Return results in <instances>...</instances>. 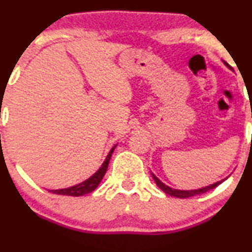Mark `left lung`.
Instances as JSON below:
<instances>
[{
    "mask_svg": "<svg viewBox=\"0 0 252 252\" xmlns=\"http://www.w3.org/2000/svg\"><path fill=\"white\" fill-rule=\"evenodd\" d=\"M152 177H154L155 183H156L157 187H158L159 189L163 190V191L166 192V194L171 195V196H174V197H179V199H187V197L195 196V195L204 194V192L208 191V190L215 189V188H216V187H218V185H220V183L224 182V179H223V180H220V182L215 183V184L208 185V187L201 188V189H197V190H178V189H172V188H169V187H167V185H164L163 183H162L161 180H159L158 178H157L156 175H155V174H152Z\"/></svg>",
    "mask_w": 252,
    "mask_h": 252,
    "instance_id": "left-lung-1",
    "label": "left lung"
}]
</instances>
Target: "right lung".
I'll return each mask as SVG.
<instances>
[{"instance_id": "right-lung-1", "label": "right lung", "mask_w": 252, "mask_h": 252, "mask_svg": "<svg viewBox=\"0 0 252 252\" xmlns=\"http://www.w3.org/2000/svg\"><path fill=\"white\" fill-rule=\"evenodd\" d=\"M116 146L117 145H114V146L112 147L110 154L107 155L105 162H103V164L100 167V169H98V171L93 175V177H90L89 179L84 180V182L80 183V184L74 185V187L67 188V189L50 190V191L55 192V194H60V195H69V196H81V195H85V194H89V192L94 191V190L98 187V184H100V182L102 180L106 171H107V167H108V163H110L111 156H112V154H113Z\"/></svg>"}]
</instances>
